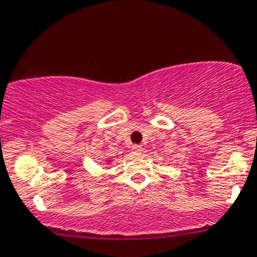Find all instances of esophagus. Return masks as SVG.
Here are the masks:
<instances>
[{"label": "esophagus", "mask_w": 257, "mask_h": 257, "mask_svg": "<svg viewBox=\"0 0 257 257\" xmlns=\"http://www.w3.org/2000/svg\"><path fill=\"white\" fill-rule=\"evenodd\" d=\"M132 154H134L135 156H140L142 154V147L141 146H132Z\"/></svg>", "instance_id": "34e87169"}]
</instances>
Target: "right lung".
Listing matches in <instances>:
<instances>
[{
	"instance_id": "add662e5",
	"label": "right lung",
	"mask_w": 257,
	"mask_h": 257,
	"mask_svg": "<svg viewBox=\"0 0 257 257\" xmlns=\"http://www.w3.org/2000/svg\"><path fill=\"white\" fill-rule=\"evenodd\" d=\"M108 162H110V161H108Z\"/></svg>"
}]
</instances>
